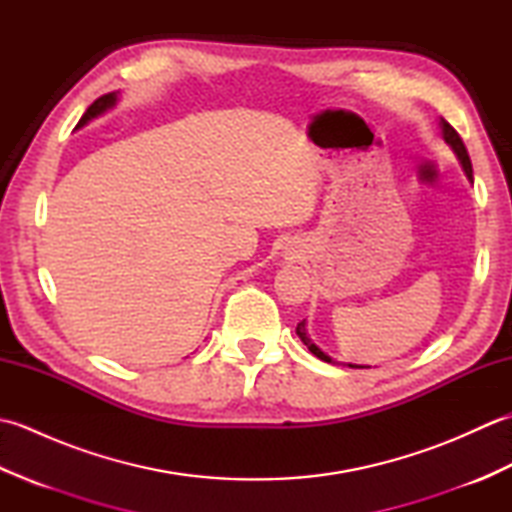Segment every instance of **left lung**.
Returning <instances> with one entry per match:
<instances>
[{
    "label": "left lung",
    "instance_id": "obj_1",
    "mask_svg": "<svg viewBox=\"0 0 512 512\" xmlns=\"http://www.w3.org/2000/svg\"><path fill=\"white\" fill-rule=\"evenodd\" d=\"M440 125H442V136H444V140H447V145H451V149L455 151V156L460 158V162H462V169H464V173H466V178H469L471 182H473V167H471V158H469V151H466V147H464V143H462V138H460V134L455 132V129L444 121V118H440ZM297 334H299V339L303 341V345L308 347V350L317 356V358H321V361H325V363H332V365H339L336 361H332V358L328 356V354H323L317 345H314L312 341H310V336H308V330H306V321H301V323H297ZM350 367H363V365H350Z\"/></svg>",
    "mask_w": 512,
    "mask_h": 512
}]
</instances>
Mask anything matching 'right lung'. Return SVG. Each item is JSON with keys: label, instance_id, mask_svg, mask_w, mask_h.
Returning <instances> with one entry per match:
<instances>
[{"label": "right lung", "instance_id": "1", "mask_svg": "<svg viewBox=\"0 0 512 512\" xmlns=\"http://www.w3.org/2000/svg\"><path fill=\"white\" fill-rule=\"evenodd\" d=\"M116 99H118V96H116V92H110V94H103L101 96V99H96L90 107H88V112H85L83 114V118H81V121H79V125H76V127H83L85 123H90L92 121V118H96V116H99V114H103V112H107V110H110V107H114L116 105Z\"/></svg>", "mask_w": 512, "mask_h": 512}]
</instances>
